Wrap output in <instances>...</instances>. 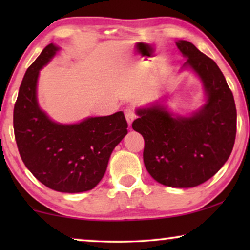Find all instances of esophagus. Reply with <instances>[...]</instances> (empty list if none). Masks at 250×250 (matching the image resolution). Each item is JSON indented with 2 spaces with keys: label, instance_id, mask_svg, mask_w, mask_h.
Returning <instances> with one entry per match:
<instances>
[{
  "label": "esophagus",
  "instance_id": "34e87169",
  "mask_svg": "<svg viewBox=\"0 0 250 250\" xmlns=\"http://www.w3.org/2000/svg\"><path fill=\"white\" fill-rule=\"evenodd\" d=\"M125 117H126V121H127V123H128V126H131L133 121L135 119V114H134V111H133L132 108L125 109Z\"/></svg>",
  "mask_w": 250,
  "mask_h": 250
}]
</instances>
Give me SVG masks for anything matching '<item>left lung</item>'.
<instances>
[{"instance_id":"8db88e82","label":"left lung","mask_w":250,"mask_h":250,"mask_svg":"<svg viewBox=\"0 0 250 250\" xmlns=\"http://www.w3.org/2000/svg\"><path fill=\"white\" fill-rule=\"evenodd\" d=\"M177 49L201 81L205 104L189 116L170 112L160 101L136 109L132 127L145 139L143 162L153 180L172 188H193L222 168L233 149L237 109L233 94L214 60L192 43L177 41Z\"/></svg>"}]
</instances>
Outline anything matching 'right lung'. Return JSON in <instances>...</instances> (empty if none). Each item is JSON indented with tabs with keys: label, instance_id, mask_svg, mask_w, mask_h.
Here are the masks:
<instances>
[{
	"label": "right lung",
	"instance_id": "1",
	"mask_svg": "<svg viewBox=\"0 0 250 250\" xmlns=\"http://www.w3.org/2000/svg\"><path fill=\"white\" fill-rule=\"evenodd\" d=\"M59 50L49 44L27 69L13 110V128L20 157L30 173L50 189L78 193L92 190L102 180L112 150L127 134V122L118 111L61 124L41 109L40 70Z\"/></svg>",
	"mask_w": 250,
	"mask_h": 250
}]
</instances>
